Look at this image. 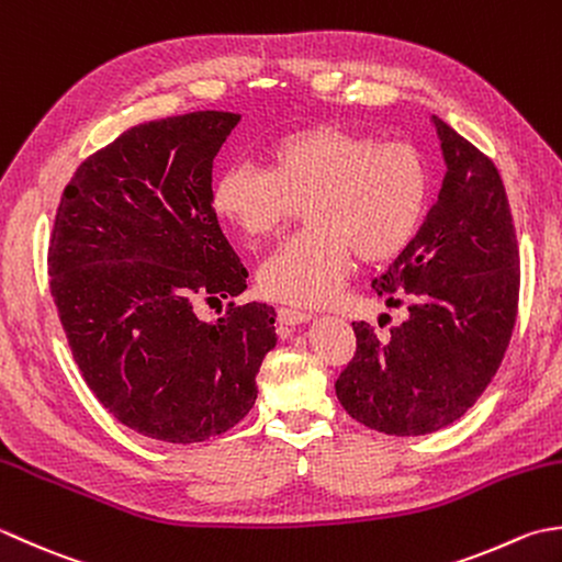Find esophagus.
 Listing matches in <instances>:
<instances>
[{"instance_id":"1","label":"esophagus","mask_w":562,"mask_h":562,"mask_svg":"<svg viewBox=\"0 0 562 562\" xmlns=\"http://www.w3.org/2000/svg\"><path fill=\"white\" fill-rule=\"evenodd\" d=\"M277 317H279V323H281V325H285V327H293V325H303V323H307V319H311V313L297 311V307H279V311H277Z\"/></svg>"}]
</instances>
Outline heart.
<instances>
[{
	"label": "heart",
	"mask_w": 562,
	"mask_h": 562,
	"mask_svg": "<svg viewBox=\"0 0 562 562\" xmlns=\"http://www.w3.org/2000/svg\"><path fill=\"white\" fill-rule=\"evenodd\" d=\"M429 203L425 157L407 143L315 125L279 137L267 169L233 165L213 187V211L261 243L305 209L307 233L259 267L271 301L323 305L339 291L357 255L363 265L395 259L417 237Z\"/></svg>",
	"instance_id": "obj_1"
}]
</instances>
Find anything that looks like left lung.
Instances as JSON below:
<instances>
[{"label":"left lung","instance_id":"obj_1","mask_svg":"<svg viewBox=\"0 0 562 562\" xmlns=\"http://www.w3.org/2000/svg\"><path fill=\"white\" fill-rule=\"evenodd\" d=\"M446 177L417 237L375 293L407 307L385 337L351 323L357 353L339 373L341 407L369 429L422 437L461 419L509 347L519 303V247L492 159L431 116Z\"/></svg>","mask_w":562,"mask_h":562}]
</instances>
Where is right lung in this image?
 Segmentation results:
<instances>
[{
	"mask_svg": "<svg viewBox=\"0 0 562 562\" xmlns=\"http://www.w3.org/2000/svg\"><path fill=\"white\" fill-rule=\"evenodd\" d=\"M239 113L140 123L89 155L65 187L48 245L50 293L85 383L121 425L167 443L235 427L277 347L267 303L217 323L196 303L247 289L213 211V159Z\"/></svg>",
	"mask_w": 562,
	"mask_h": 562,
	"instance_id": "obj_1",
	"label": "right lung"
}]
</instances>
